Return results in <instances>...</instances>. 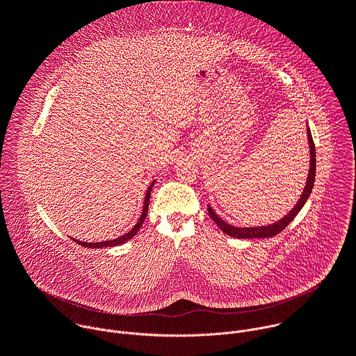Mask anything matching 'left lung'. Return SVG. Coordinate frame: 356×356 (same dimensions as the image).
Returning <instances> with one entry per match:
<instances>
[{
	"instance_id": "8db88e82",
	"label": "left lung",
	"mask_w": 356,
	"mask_h": 356,
	"mask_svg": "<svg viewBox=\"0 0 356 356\" xmlns=\"http://www.w3.org/2000/svg\"><path fill=\"white\" fill-rule=\"evenodd\" d=\"M307 135H309V145H310V170H309V177H307V183L306 187L302 190V194L300 195V200L297 201V204L294 206V209H291V211L284 216L282 220H279L275 224L266 225V227H248V228H238L234 225L227 224L224 220H221L214 210L209 206V214L211 217V220L221 228V231L229 236L234 238H239V239H250V238H272L275 235H277L280 231H283L293 220L294 217L298 214V211L302 209V206L306 204L307 198L312 194L313 186H314V180H316V146H314V140L310 132V128H307Z\"/></svg>"
}]
</instances>
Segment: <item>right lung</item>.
Here are the masks:
<instances>
[{"label": "right lung", "instance_id": "add662e5", "mask_svg": "<svg viewBox=\"0 0 356 356\" xmlns=\"http://www.w3.org/2000/svg\"><path fill=\"white\" fill-rule=\"evenodd\" d=\"M155 183V180H154ZM154 183H152L146 191V195H145V202H143V210H142V214H140V218L138 220L136 225L129 231L127 232L125 235L120 236V238H115V239H111V241H103V242H83V241H77V239H73L74 242H77L79 245L84 246V248H108V246H117V245H121L124 242H127L128 239H131L132 236L136 235V232L139 231V228L142 227L146 216H147V207H149V198H150V191H152V187H154Z\"/></svg>", "mask_w": 356, "mask_h": 356}]
</instances>
